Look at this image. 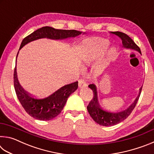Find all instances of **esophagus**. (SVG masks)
Here are the masks:
<instances>
[{
    "label": "esophagus",
    "mask_w": 154,
    "mask_h": 154,
    "mask_svg": "<svg viewBox=\"0 0 154 154\" xmlns=\"http://www.w3.org/2000/svg\"><path fill=\"white\" fill-rule=\"evenodd\" d=\"M86 85H86V83H85V82L84 79H80L79 80V87L80 88H84V87L86 86Z\"/></svg>",
    "instance_id": "esophagus-1"
}]
</instances>
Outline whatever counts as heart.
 Wrapping results in <instances>:
<instances>
[{"instance_id": "1", "label": "heart", "mask_w": 154, "mask_h": 154, "mask_svg": "<svg viewBox=\"0 0 154 154\" xmlns=\"http://www.w3.org/2000/svg\"><path fill=\"white\" fill-rule=\"evenodd\" d=\"M109 45V42L106 40H99L97 42V46L100 51H103L106 49ZM116 54V50L114 48H113L110 51V56L111 58H113ZM88 58L85 60V62H88Z\"/></svg>"}]
</instances>
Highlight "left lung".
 Returning <instances> with one entry per match:
<instances>
[{"label": "left lung", "mask_w": 154, "mask_h": 154, "mask_svg": "<svg viewBox=\"0 0 154 154\" xmlns=\"http://www.w3.org/2000/svg\"><path fill=\"white\" fill-rule=\"evenodd\" d=\"M112 33L113 35H116L119 36L121 38L122 41V44H123V47L124 48L134 49V50L139 51L141 54V51H140V48L134 42L133 40L129 36H128L126 34L118 32H118H112ZM88 87L93 91L94 94L92 99L91 100L89 105L87 106L88 113H90L92 118L97 124L104 126H111L120 123L121 122L124 121L125 119H126L130 116V113H132V111L134 109L135 106H136L138 100H139L143 86L140 88L139 95H138L136 99L134 100V103L128 108L126 109V110L120 112H117V113H113V112H109L104 110L98 103L97 89H96V85L94 84H90L88 85Z\"/></svg>", "instance_id": "obj_1"}]
</instances>
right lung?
Returning a JSON list of instances; mask_svg holds the SVG:
<instances>
[{"label":"right lung","mask_w":154,"mask_h":154,"mask_svg":"<svg viewBox=\"0 0 154 154\" xmlns=\"http://www.w3.org/2000/svg\"><path fill=\"white\" fill-rule=\"evenodd\" d=\"M82 32L75 30H58L49 26L42 27L25 37L21 43L20 49L27 43L38 38L64 39L79 36ZM18 53L19 51L17 57ZM14 83L17 98L24 110L32 118L43 121L50 120L58 116L63 109L69 96L78 88V82H75L60 88L45 98H38L26 92L21 86L17 79L16 66L14 69Z\"/></svg>","instance_id":"1"}]
</instances>
